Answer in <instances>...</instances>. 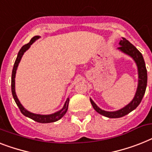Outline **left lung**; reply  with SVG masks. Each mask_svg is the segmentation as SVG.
Masks as SVG:
<instances>
[{
  "mask_svg": "<svg viewBox=\"0 0 152 152\" xmlns=\"http://www.w3.org/2000/svg\"><path fill=\"white\" fill-rule=\"evenodd\" d=\"M119 45H120V47H119L118 49L126 55L131 57L134 60V61L136 62L138 70L137 89L134 99L132 100L131 102H129L127 105L125 106L124 108H121L118 111H115V112H107V111L102 110L92 101V99H91V104L93 106V108H94V110L98 112L99 114L108 117V118H120V117L124 116L133 110H134L140 104V102H141V100L144 95L147 87L148 74H147L146 66H145V62H144L142 54L126 38L123 37V40L119 41Z\"/></svg>",
  "mask_w": 152,
  "mask_h": 152,
  "instance_id": "left-lung-1",
  "label": "left lung"
}]
</instances>
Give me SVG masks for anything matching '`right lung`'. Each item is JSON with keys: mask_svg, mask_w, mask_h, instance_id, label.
Here are the masks:
<instances>
[{"mask_svg": "<svg viewBox=\"0 0 152 152\" xmlns=\"http://www.w3.org/2000/svg\"><path fill=\"white\" fill-rule=\"evenodd\" d=\"M40 37L39 36H35L32 38L29 43L25 44L24 46L22 47V48L20 49V50L18 51V55H17V58H16V60L15 61L14 66H13V69H12V96L14 97L15 102L16 104L18 105V107L20 109L21 112L25 116L28 117V118H30L33 120L37 122V123H54V122H56V121L59 120L61 119V117L64 116V115L66 113L68 110V106H69V98H67L66 102H65V104H64L63 108H61V110H59L58 112H56L53 114L50 115H40V114H34V113H32V112L27 111L26 108L22 105V104L20 103V102L18 101V97L15 94V73L16 70H17V68H18V65L19 64L21 61V58L23 57V54H24L26 51L30 46L31 44H33V42L37 40V39H39Z\"/></svg>", "mask_w": 152, "mask_h": 152, "instance_id": "add662e5", "label": "right lung"}]
</instances>
